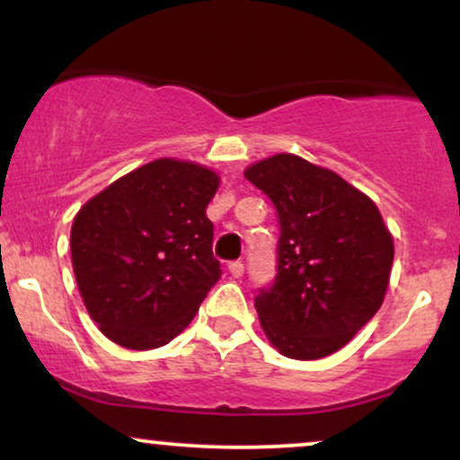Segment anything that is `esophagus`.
<instances>
[{"instance_id": "34e87169", "label": "esophagus", "mask_w": 460, "mask_h": 460, "mask_svg": "<svg viewBox=\"0 0 460 460\" xmlns=\"http://www.w3.org/2000/svg\"><path fill=\"white\" fill-rule=\"evenodd\" d=\"M229 274L234 279H240L242 274H244V263H242V261H231L229 263Z\"/></svg>"}]
</instances>
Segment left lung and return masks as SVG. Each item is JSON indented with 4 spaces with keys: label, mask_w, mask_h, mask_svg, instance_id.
<instances>
[{
    "label": "left lung",
    "mask_w": 460,
    "mask_h": 460,
    "mask_svg": "<svg viewBox=\"0 0 460 460\" xmlns=\"http://www.w3.org/2000/svg\"><path fill=\"white\" fill-rule=\"evenodd\" d=\"M277 208V277L255 309L270 344L311 361L340 350L381 309L394 237L372 199L329 168L279 153L244 171Z\"/></svg>",
    "instance_id": "left-lung-1"
}]
</instances>
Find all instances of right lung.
I'll return each instance as SVG.
<instances>
[{
  "label": "right lung",
  "mask_w": 460,
  "mask_h": 460,
  "mask_svg": "<svg viewBox=\"0 0 460 460\" xmlns=\"http://www.w3.org/2000/svg\"><path fill=\"white\" fill-rule=\"evenodd\" d=\"M218 175L162 157L79 209L71 260L91 318L114 344L151 350L177 337L220 279L209 200Z\"/></svg>",
  "instance_id": "obj_1"
}]
</instances>
